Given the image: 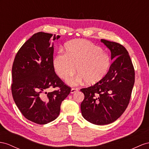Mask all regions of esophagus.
Listing matches in <instances>:
<instances>
[{
  "label": "esophagus",
  "instance_id": "obj_1",
  "mask_svg": "<svg viewBox=\"0 0 149 149\" xmlns=\"http://www.w3.org/2000/svg\"><path fill=\"white\" fill-rule=\"evenodd\" d=\"M78 89L77 88H72L71 89V91H70V93L71 94H73L75 92H77V91H78Z\"/></svg>",
  "mask_w": 149,
  "mask_h": 149
}]
</instances>
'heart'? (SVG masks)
Listing matches in <instances>:
<instances>
[{"mask_svg": "<svg viewBox=\"0 0 149 149\" xmlns=\"http://www.w3.org/2000/svg\"><path fill=\"white\" fill-rule=\"evenodd\" d=\"M53 67L60 78L67 79L76 72L79 81L93 85L103 78L109 70L110 58L99 46L86 40H75L65 46V53H59L53 59Z\"/></svg>", "mask_w": 149, "mask_h": 149, "instance_id": "obj_1", "label": "heart"}]
</instances>
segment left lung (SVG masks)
Instances as JSON below:
<instances>
[{"mask_svg":"<svg viewBox=\"0 0 149 149\" xmlns=\"http://www.w3.org/2000/svg\"><path fill=\"white\" fill-rule=\"evenodd\" d=\"M110 52L113 62L108 73L94 86L81 89L84 100L82 116L97 125L111 123L125 111L135 82V70L126 48L116 42L101 40Z\"/></svg>","mask_w":149,"mask_h":149,"instance_id":"1","label":"left lung"}]
</instances>
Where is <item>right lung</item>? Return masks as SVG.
<instances>
[{
  "label": "right lung",
  "instance_id": "add662e5",
  "mask_svg": "<svg viewBox=\"0 0 149 149\" xmlns=\"http://www.w3.org/2000/svg\"><path fill=\"white\" fill-rule=\"evenodd\" d=\"M60 36L38 32L26 41L15 56L11 86L14 101L26 119L45 125L58 116L62 102L70 87L62 81L53 67V41ZM58 91L47 92L49 88Z\"/></svg>",
  "mask_w": 149,
  "mask_h": 149
}]
</instances>
